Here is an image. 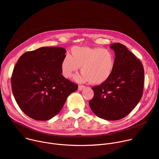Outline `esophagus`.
<instances>
[{
    "label": "esophagus",
    "instance_id": "obj_1",
    "mask_svg": "<svg viewBox=\"0 0 159 159\" xmlns=\"http://www.w3.org/2000/svg\"><path fill=\"white\" fill-rule=\"evenodd\" d=\"M84 88H85V86H84L79 85V88H78V89H79V91H82L83 89H84Z\"/></svg>",
    "mask_w": 159,
    "mask_h": 159
}]
</instances>
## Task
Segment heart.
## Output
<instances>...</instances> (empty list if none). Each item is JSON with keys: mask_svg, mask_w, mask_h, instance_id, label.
I'll list each match as a JSON object with an SVG mask.
<instances>
[{"mask_svg": "<svg viewBox=\"0 0 159 159\" xmlns=\"http://www.w3.org/2000/svg\"><path fill=\"white\" fill-rule=\"evenodd\" d=\"M114 66L115 57L109 49L73 47L71 49V56L66 54L62 60L61 70L62 75L68 79L81 66L82 74L75 76V80L98 85L108 80Z\"/></svg>", "mask_w": 159, "mask_h": 159, "instance_id": "1", "label": "heart"}]
</instances>
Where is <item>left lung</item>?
<instances>
[{"label": "left lung", "mask_w": 159, "mask_h": 159, "mask_svg": "<svg viewBox=\"0 0 159 159\" xmlns=\"http://www.w3.org/2000/svg\"><path fill=\"white\" fill-rule=\"evenodd\" d=\"M115 66L111 77L94 86V97L89 102L98 117L110 121L128 115L139 102L143 91L144 71L139 59L125 45L113 43Z\"/></svg>", "instance_id": "obj_1"}]
</instances>
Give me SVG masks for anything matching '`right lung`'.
Returning a JSON list of instances; mask_svg holds the SVG:
<instances>
[{"label":"right lung","instance_id":"right-lung-1","mask_svg":"<svg viewBox=\"0 0 159 159\" xmlns=\"http://www.w3.org/2000/svg\"><path fill=\"white\" fill-rule=\"evenodd\" d=\"M66 50L45 47L20 56L11 76V88L18 106L32 119L47 121L62 109L78 85L62 75L61 65Z\"/></svg>","mask_w":159,"mask_h":159}]
</instances>
